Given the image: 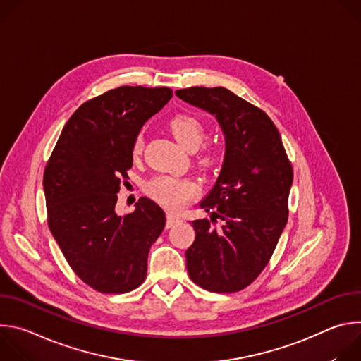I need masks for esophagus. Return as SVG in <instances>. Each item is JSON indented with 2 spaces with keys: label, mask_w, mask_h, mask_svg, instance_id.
<instances>
[{
  "label": "esophagus",
  "mask_w": 361,
  "mask_h": 361,
  "mask_svg": "<svg viewBox=\"0 0 361 361\" xmlns=\"http://www.w3.org/2000/svg\"><path fill=\"white\" fill-rule=\"evenodd\" d=\"M180 221H181V219H180L178 216L169 213V214H167V223H166V227H167V228H170V227H173L174 224H177V223H180Z\"/></svg>",
  "instance_id": "obj_1"
}]
</instances>
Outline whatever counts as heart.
I'll list each match as a JSON object with an SVG mask.
<instances>
[{
	"instance_id": "1",
	"label": "heart",
	"mask_w": 361,
	"mask_h": 361,
	"mask_svg": "<svg viewBox=\"0 0 361 361\" xmlns=\"http://www.w3.org/2000/svg\"><path fill=\"white\" fill-rule=\"evenodd\" d=\"M169 128L176 140L187 149H195L202 142L205 130L200 118L188 113H178L169 121ZM144 148L142 135L138 134L133 142V156L138 157ZM214 161L213 154H209L202 159L205 166H210ZM145 192L164 207L178 212L198 194V185L188 178H176L161 176L151 180L145 185Z\"/></svg>"
}]
</instances>
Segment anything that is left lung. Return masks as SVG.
Wrapping results in <instances>:
<instances>
[{"label":"left lung","instance_id":"8db88e82","mask_svg":"<svg viewBox=\"0 0 361 361\" xmlns=\"http://www.w3.org/2000/svg\"><path fill=\"white\" fill-rule=\"evenodd\" d=\"M176 95L216 116L226 138L220 176L200 202L212 210V221H192L187 270L204 290L235 293L271 259L288 219L293 167L277 127L262 109L224 87H190ZM217 218L221 228L215 227Z\"/></svg>","mask_w":361,"mask_h":361}]
</instances>
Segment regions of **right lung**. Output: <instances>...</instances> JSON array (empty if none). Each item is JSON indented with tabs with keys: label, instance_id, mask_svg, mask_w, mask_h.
I'll return each mask as SVG.
<instances>
[{
	"label": "right lung",
	"instance_id": "obj_1",
	"mask_svg": "<svg viewBox=\"0 0 361 361\" xmlns=\"http://www.w3.org/2000/svg\"><path fill=\"white\" fill-rule=\"evenodd\" d=\"M171 88L118 87L85 101L64 126L44 170L48 227L73 271L104 294L142 284L147 259L166 214L141 197L135 210L116 213L121 180L133 167V142L159 113Z\"/></svg>",
	"mask_w": 361,
	"mask_h": 361
}]
</instances>
